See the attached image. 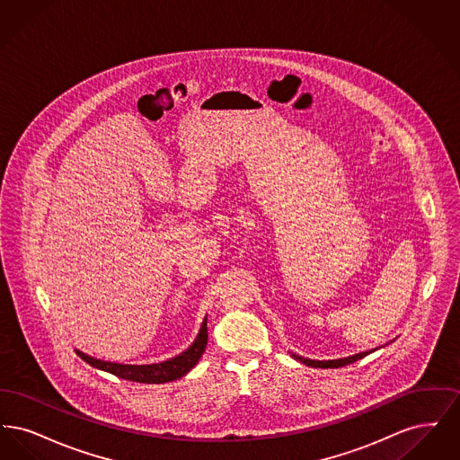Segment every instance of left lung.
Instances as JSON below:
<instances>
[{
  "label": "left lung",
  "mask_w": 460,
  "mask_h": 460,
  "mask_svg": "<svg viewBox=\"0 0 460 460\" xmlns=\"http://www.w3.org/2000/svg\"><path fill=\"white\" fill-rule=\"evenodd\" d=\"M388 345V343H386ZM383 349V347H379ZM379 349H372V350L360 351V353H355V355H349V357H343V358H332V360H314V358H305V357H300L296 353H291V357L302 364H305L308 367H319V369H338V367H343V366H349L353 364L364 357H367L372 351L379 350Z\"/></svg>",
  "instance_id": "8db88e82"
}]
</instances>
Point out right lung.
Instances as JSON below:
<instances>
[{"mask_svg":"<svg viewBox=\"0 0 460 460\" xmlns=\"http://www.w3.org/2000/svg\"><path fill=\"white\" fill-rule=\"evenodd\" d=\"M207 340H208V331H207V317H205L195 341L186 350L175 355L172 358H167V360H162L156 364H119V362L94 358L84 351L75 350V353L84 362H88L89 366H93L100 371L110 372L117 377L136 381V383L162 385V383H171L175 379H181L182 376H186L188 372L191 371L207 349Z\"/></svg>","mask_w":460,"mask_h":460,"instance_id":"1","label":"right lung"}]
</instances>
